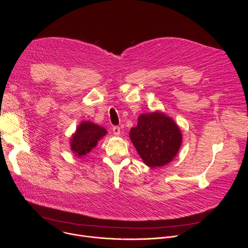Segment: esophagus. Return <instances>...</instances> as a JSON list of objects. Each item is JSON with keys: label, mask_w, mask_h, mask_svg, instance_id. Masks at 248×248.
<instances>
[{"label": "esophagus", "mask_w": 248, "mask_h": 248, "mask_svg": "<svg viewBox=\"0 0 248 248\" xmlns=\"http://www.w3.org/2000/svg\"><path fill=\"white\" fill-rule=\"evenodd\" d=\"M113 132H114V134H115L116 136H119L120 133H121V128H120L119 126H114V127H113Z\"/></svg>", "instance_id": "esophagus-1"}]
</instances>
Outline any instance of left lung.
Instances as JSON below:
<instances>
[{
	"mask_svg": "<svg viewBox=\"0 0 248 248\" xmlns=\"http://www.w3.org/2000/svg\"><path fill=\"white\" fill-rule=\"evenodd\" d=\"M129 137L144 164L159 168L170 163L178 154L183 134L175 122L163 112L141 114Z\"/></svg>",
	"mask_w": 248,
	"mask_h": 248,
	"instance_id": "obj_1",
	"label": "left lung"
}]
</instances>
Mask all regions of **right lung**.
Wrapping results in <instances>:
<instances>
[{"instance_id": "1", "label": "right lung", "mask_w": 248, "mask_h": 248, "mask_svg": "<svg viewBox=\"0 0 248 248\" xmlns=\"http://www.w3.org/2000/svg\"><path fill=\"white\" fill-rule=\"evenodd\" d=\"M106 134L107 130L103 126L90 121H82L69 138L70 150L77 157L86 156Z\"/></svg>"}]
</instances>
